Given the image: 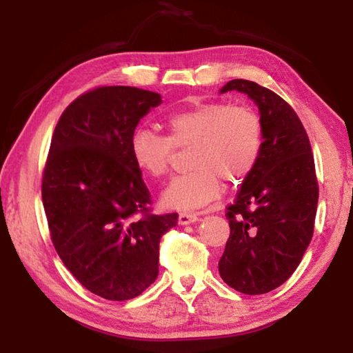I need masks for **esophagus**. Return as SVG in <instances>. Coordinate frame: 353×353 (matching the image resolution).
<instances>
[{
  "label": "esophagus",
  "instance_id": "34e87169",
  "mask_svg": "<svg viewBox=\"0 0 353 353\" xmlns=\"http://www.w3.org/2000/svg\"><path fill=\"white\" fill-rule=\"evenodd\" d=\"M198 219H199V213H196V212H181L179 213V224H182V225L191 224Z\"/></svg>",
  "mask_w": 353,
  "mask_h": 353
}]
</instances>
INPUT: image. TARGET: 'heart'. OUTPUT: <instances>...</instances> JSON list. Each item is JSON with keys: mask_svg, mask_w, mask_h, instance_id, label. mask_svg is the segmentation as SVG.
Segmentation results:
<instances>
[{"mask_svg": "<svg viewBox=\"0 0 353 353\" xmlns=\"http://www.w3.org/2000/svg\"><path fill=\"white\" fill-rule=\"evenodd\" d=\"M170 135L148 126L130 135V154L135 165L152 177L171 171L176 148L193 146V170L172 179L163 193V204L191 210L210 204L227 183L238 185L252 174L263 152V124L254 109L223 101L194 103L166 118Z\"/></svg>", "mask_w": 353, "mask_h": 353, "instance_id": "1", "label": "heart"}]
</instances>
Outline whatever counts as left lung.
I'll return each mask as SVG.
<instances>
[{"instance_id": "left-lung-1", "label": "left lung", "mask_w": 353, "mask_h": 353, "mask_svg": "<svg viewBox=\"0 0 353 353\" xmlns=\"http://www.w3.org/2000/svg\"><path fill=\"white\" fill-rule=\"evenodd\" d=\"M230 90L259 105L265 139L259 165L227 205L230 236L219 274L243 294H265L291 277L312 241L319 185L312 145L294 109L252 81L234 79L221 92Z\"/></svg>"}]
</instances>
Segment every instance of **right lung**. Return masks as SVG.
<instances>
[{
    "label": "right lung",
    "instance_id": "1",
    "mask_svg": "<svg viewBox=\"0 0 353 353\" xmlns=\"http://www.w3.org/2000/svg\"><path fill=\"white\" fill-rule=\"evenodd\" d=\"M159 93L104 85L59 118L41 177L51 241L79 283L107 301L140 296L159 274L160 238L177 213L154 214L130 135Z\"/></svg>",
    "mask_w": 353,
    "mask_h": 353
}]
</instances>
